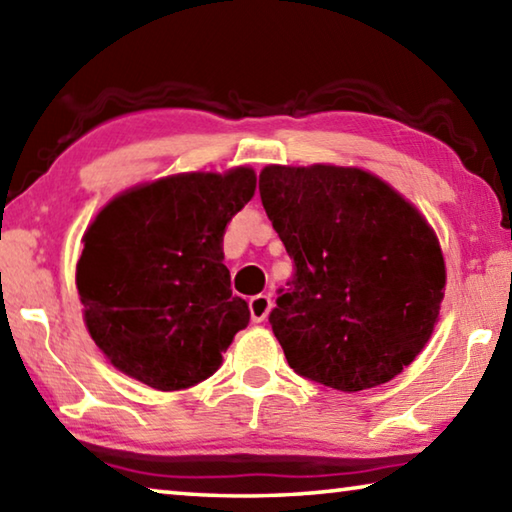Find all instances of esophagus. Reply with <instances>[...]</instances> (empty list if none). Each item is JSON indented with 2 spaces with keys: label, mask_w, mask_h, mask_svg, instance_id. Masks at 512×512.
<instances>
[{
  "label": "esophagus",
  "mask_w": 512,
  "mask_h": 512,
  "mask_svg": "<svg viewBox=\"0 0 512 512\" xmlns=\"http://www.w3.org/2000/svg\"><path fill=\"white\" fill-rule=\"evenodd\" d=\"M271 296H266V293H257L248 300V307H250V316H253L255 323H262V320L268 316V311H271Z\"/></svg>",
  "instance_id": "obj_1"
}]
</instances>
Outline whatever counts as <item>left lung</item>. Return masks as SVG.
Wrapping results in <instances>:
<instances>
[{
	"label": "left lung",
	"instance_id": "left-lung-1",
	"mask_svg": "<svg viewBox=\"0 0 512 512\" xmlns=\"http://www.w3.org/2000/svg\"><path fill=\"white\" fill-rule=\"evenodd\" d=\"M259 196L293 259L268 323L300 377L343 393L386 384L429 341L445 262L422 214L361 169L277 167Z\"/></svg>",
	"mask_w": 512,
	"mask_h": 512
}]
</instances>
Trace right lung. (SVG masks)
Segmentation results:
<instances>
[{"instance_id": "add662e5", "label": "right lung", "mask_w": 512, "mask_h": 512, "mask_svg": "<svg viewBox=\"0 0 512 512\" xmlns=\"http://www.w3.org/2000/svg\"><path fill=\"white\" fill-rule=\"evenodd\" d=\"M255 171L180 173L128 189L83 237L76 287L97 348L128 377L180 391L212 377L250 320L232 296L223 235Z\"/></svg>"}]
</instances>
